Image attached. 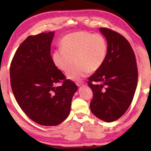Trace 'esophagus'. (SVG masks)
<instances>
[{"label":"esophagus","mask_w":151,"mask_h":151,"mask_svg":"<svg viewBox=\"0 0 151 151\" xmlns=\"http://www.w3.org/2000/svg\"><path fill=\"white\" fill-rule=\"evenodd\" d=\"M83 84H84V83H83V82H82V81L77 82V83H76V85H77V86H79V87H80V86H83Z\"/></svg>","instance_id":"1"}]
</instances>
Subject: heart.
Wrapping results in <instances>:
<instances>
[{"label":"heart","instance_id":"1","mask_svg":"<svg viewBox=\"0 0 151 151\" xmlns=\"http://www.w3.org/2000/svg\"><path fill=\"white\" fill-rule=\"evenodd\" d=\"M62 49L55 51L53 60L61 70H68L74 63L76 65L66 73V77L79 81L99 69L108 53V43L104 36L81 31L68 34L61 42Z\"/></svg>","mask_w":151,"mask_h":151}]
</instances>
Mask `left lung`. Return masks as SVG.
I'll return each instance as SVG.
<instances>
[{
	"label": "left lung",
	"instance_id": "obj_1",
	"mask_svg": "<svg viewBox=\"0 0 151 151\" xmlns=\"http://www.w3.org/2000/svg\"><path fill=\"white\" fill-rule=\"evenodd\" d=\"M108 53L103 65L88 79L93 98L91 111L99 119L112 122L124 114L133 100L137 85L135 56L129 42L116 32L101 28ZM92 81L97 83L93 85Z\"/></svg>",
	"mask_w": 151,
	"mask_h": 151
}]
</instances>
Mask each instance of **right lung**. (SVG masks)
Returning <instances> with one entry per match:
<instances>
[{"instance_id": "add662e5", "label": "right lung", "mask_w": 151, "mask_h": 151, "mask_svg": "<svg viewBox=\"0 0 151 151\" xmlns=\"http://www.w3.org/2000/svg\"><path fill=\"white\" fill-rule=\"evenodd\" d=\"M55 32L29 36L14 54L10 67L11 88L26 115L44 126L60 124L68 117L78 89L65 79L50 54ZM61 80L63 84L55 87Z\"/></svg>"}]
</instances>
